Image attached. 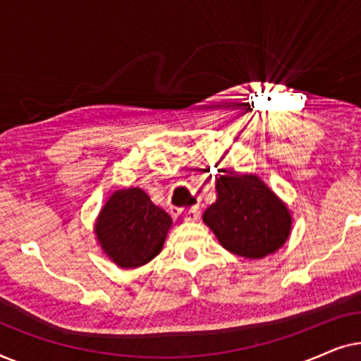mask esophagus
I'll return each instance as SVG.
<instances>
[{
	"label": "esophagus",
	"mask_w": 361,
	"mask_h": 361,
	"mask_svg": "<svg viewBox=\"0 0 361 361\" xmlns=\"http://www.w3.org/2000/svg\"><path fill=\"white\" fill-rule=\"evenodd\" d=\"M199 216H200L199 207H190V209L182 210V220L184 221H195L199 220Z\"/></svg>",
	"instance_id": "esophagus-1"
}]
</instances>
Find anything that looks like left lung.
Listing matches in <instances>:
<instances>
[{
	"instance_id": "left-lung-1",
	"label": "left lung",
	"mask_w": 361,
	"mask_h": 361,
	"mask_svg": "<svg viewBox=\"0 0 361 361\" xmlns=\"http://www.w3.org/2000/svg\"><path fill=\"white\" fill-rule=\"evenodd\" d=\"M215 189V204L202 220L225 250L261 259L284 246L293 230V215L258 176L224 171Z\"/></svg>"
}]
</instances>
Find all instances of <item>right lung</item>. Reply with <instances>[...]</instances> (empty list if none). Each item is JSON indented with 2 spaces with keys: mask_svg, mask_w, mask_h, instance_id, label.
Returning a JSON list of instances; mask_svg holds the SVG:
<instances>
[{
  "mask_svg": "<svg viewBox=\"0 0 361 361\" xmlns=\"http://www.w3.org/2000/svg\"><path fill=\"white\" fill-rule=\"evenodd\" d=\"M171 215L140 187L118 189L100 209L93 233L105 256L121 269H135L161 253Z\"/></svg>",
  "mask_w": 361,
  "mask_h": 361,
  "instance_id": "1",
  "label": "right lung"
}]
</instances>
